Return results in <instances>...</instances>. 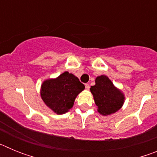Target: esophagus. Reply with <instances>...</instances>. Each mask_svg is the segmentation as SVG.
<instances>
[{
	"label": "esophagus",
	"instance_id": "esophagus-1",
	"mask_svg": "<svg viewBox=\"0 0 157 157\" xmlns=\"http://www.w3.org/2000/svg\"><path fill=\"white\" fill-rule=\"evenodd\" d=\"M85 87H86V90H90V86L89 85V84H86Z\"/></svg>",
	"mask_w": 157,
	"mask_h": 157
}]
</instances>
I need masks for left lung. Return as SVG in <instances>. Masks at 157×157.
<instances>
[{"instance_id":"obj_1","label":"left lung","mask_w":157,"mask_h":157,"mask_svg":"<svg viewBox=\"0 0 157 157\" xmlns=\"http://www.w3.org/2000/svg\"><path fill=\"white\" fill-rule=\"evenodd\" d=\"M95 82V85L91 86L90 91L98 107V112L107 116L119 110L124 102L123 94L113 86L107 76H99Z\"/></svg>"}]
</instances>
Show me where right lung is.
Wrapping results in <instances>:
<instances>
[{
  "label": "right lung",
  "mask_w": 157,
  "mask_h": 157,
  "mask_svg": "<svg viewBox=\"0 0 157 157\" xmlns=\"http://www.w3.org/2000/svg\"><path fill=\"white\" fill-rule=\"evenodd\" d=\"M85 89L77 77L65 71L56 79L46 80L41 86L43 101L56 114L68 112L74 105L76 96Z\"/></svg>",
  "instance_id": "add662e5"
}]
</instances>
